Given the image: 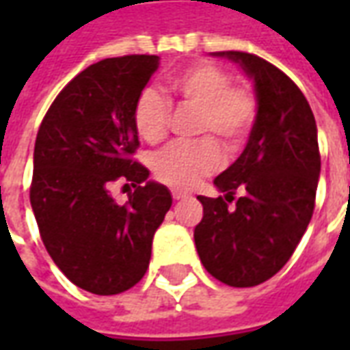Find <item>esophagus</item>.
<instances>
[{
    "label": "esophagus",
    "instance_id": "34e87169",
    "mask_svg": "<svg viewBox=\"0 0 350 350\" xmlns=\"http://www.w3.org/2000/svg\"><path fill=\"white\" fill-rule=\"evenodd\" d=\"M189 195L187 193H182V191H172V198L174 200H182V198H187Z\"/></svg>",
    "mask_w": 350,
    "mask_h": 350
}]
</instances>
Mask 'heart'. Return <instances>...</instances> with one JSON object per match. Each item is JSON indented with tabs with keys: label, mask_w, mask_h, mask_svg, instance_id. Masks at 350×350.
Returning <instances> with one entry per match:
<instances>
[{
	"label": "heart",
	"mask_w": 350,
	"mask_h": 350,
	"mask_svg": "<svg viewBox=\"0 0 350 350\" xmlns=\"http://www.w3.org/2000/svg\"><path fill=\"white\" fill-rule=\"evenodd\" d=\"M227 71L213 64L191 65L176 72L170 88L191 107L200 110L198 135H215L227 150H238L250 135L257 103L250 90L230 86ZM170 120V103L155 90L144 88L133 112L135 129L146 142L155 144L165 138ZM221 165V150L212 138L191 144H170L152 157V170L157 180L174 189H189Z\"/></svg>",
	"instance_id": "obj_1"
}]
</instances>
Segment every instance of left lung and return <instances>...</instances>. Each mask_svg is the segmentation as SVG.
Segmentation results:
<instances>
[{
    "label": "left lung",
    "mask_w": 350,
    "mask_h": 350,
    "mask_svg": "<svg viewBox=\"0 0 350 350\" xmlns=\"http://www.w3.org/2000/svg\"><path fill=\"white\" fill-rule=\"evenodd\" d=\"M253 82L257 116L242 155L213 185L225 197L198 195L202 221L195 227L200 262L230 286H255L293 257L315 208L321 155L315 116L293 80L247 52H213ZM243 197L228 206L234 193Z\"/></svg>",
    "instance_id": "1"
}]
</instances>
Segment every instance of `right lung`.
<instances>
[{
  "label": "right lung",
  "mask_w": 350,
  "mask_h": 350,
  "mask_svg": "<svg viewBox=\"0 0 350 350\" xmlns=\"http://www.w3.org/2000/svg\"><path fill=\"white\" fill-rule=\"evenodd\" d=\"M157 67V56L90 65L62 90L37 133L29 200L42 243L88 293L120 294L144 278L153 234L172 206L170 191L131 159L135 103ZM120 177L137 187L123 206L109 195Z\"/></svg>",
  "instance_id": "right-lung-1"
}]
</instances>
